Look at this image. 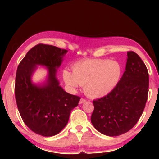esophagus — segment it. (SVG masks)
<instances>
[{
    "label": "esophagus",
    "instance_id": "1",
    "mask_svg": "<svg viewBox=\"0 0 159 159\" xmlns=\"http://www.w3.org/2000/svg\"><path fill=\"white\" fill-rule=\"evenodd\" d=\"M86 101H87V100H86L85 98H81V100H80L79 103H80V104H83V103H84Z\"/></svg>",
    "mask_w": 159,
    "mask_h": 159
}]
</instances>
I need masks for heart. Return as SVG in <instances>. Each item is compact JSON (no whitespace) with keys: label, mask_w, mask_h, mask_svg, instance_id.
Masks as SVG:
<instances>
[{"label":"heart","mask_w":159,"mask_h":159,"mask_svg":"<svg viewBox=\"0 0 159 159\" xmlns=\"http://www.w3.org/2000/svg\"><path fill=\"white\" fill-rule=\"evenodd\" d=\"M72 73L63 71V78L72 87L84 86L85 94L100 98L112 91L120 81L122 66L119 62L107 58H87L75 62Z\"/></svg>","instance_id":"heart-1"}]
</instances>
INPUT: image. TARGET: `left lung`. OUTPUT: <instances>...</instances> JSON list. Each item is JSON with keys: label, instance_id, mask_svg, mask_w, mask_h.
<instances>
[{"label": "left lung", "instance_id": "8db88e82", "mask_svg": "<svg viewBox=\"0 0 159 159\" xmlns=\"http://www.w3.org/2000/svg\"><path fill=\"white\" fill-rule=\"evenodd\" d=\"M125 71L110 93L93 100L91 123L102 134L119 136L135 125L147 103L149 73L135 52H127Z\"/></svg>", "mask_w": 159, "mask_h": 159}]
</instances>
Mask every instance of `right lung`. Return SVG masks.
Returning <instances> with one entry per match:
<instances>
[{
    "mask_svg": "<svg viewBox=\"0 0 159 159\" xmlns=\"http://www.w3.org/2000/svg\"><path fill=\"white\" fill-rule=\"evenodd\" d=\"M66 52L54 45L38 44L28 51L18 66L15 83L18 109L25 125L39 135L58 134L81 99L80 96L63 90L56 78V69ZM39 64L46 65L49 71L48 80L43 87H36L30 81L36 65Z\"/></svg>",
    "mask_w": 159,
    "mask_h": 159,
    "instance_id": "obj_1",
    "label": "right lung"
}]
</instances>
